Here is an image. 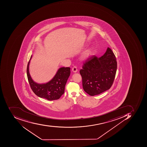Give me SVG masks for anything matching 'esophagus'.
<instances>
[{"instance_id": "obj_1", "label": "esophagus", "mask_w": 147, "mask_h": 147, "mask_svg": "<svg viewBox=\"0 0 147 147\" xmlns=\"http://www.w3.org/2000/svg\"><path fill=\"white\" fill-rule=\"evenodd\" d=\"M72 71L73 72H75V73L77 72V71H78V69H77V67L76 66H74V67H73V68H72Z\"/></svg>"}]
</instances>
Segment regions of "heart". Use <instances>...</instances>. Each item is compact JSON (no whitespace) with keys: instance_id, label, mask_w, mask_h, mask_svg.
Segmentation results:
<instances>
[{"instance_id":"b5f03b06","label":"heart","mask_w":147,"mask_h":147,"mask_svg":"<svg viewBox=\"0 0 147 147\" xmlns=\"http://www.w3.org/2000/svg\"><path fill=\"white\" fill-rule=\"evenodd\" d=\"M90 50H87L83 53V55H82V57L83 58H86L88 57L90 55Z\"/></svg>"}]
</instances>
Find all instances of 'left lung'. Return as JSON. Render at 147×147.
Instances as JSON below:
<instances>
[{
    "instance_id": "obj_1",
    "label": "left lung",
    "mask_w": 147,
    "mask_h": 147,
    "mask_svg": "<svg viewBox=\"0 0 147 147\" xmlns=\"http://www.w3.org/2000/svg\"><path fill=\"white\" fill-rule=\"evenodd\" d=\"M117 69L115 55L110 48L102 56L87 59L80 70L84 90L94 96L108 90L113 84Z\"/></svg>"
}]
</instances>
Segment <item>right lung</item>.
I'll list each match as a JSON object with an SVG mask.
<instances>
[{
	"mask_svg": "<svg viewBox=\"0 0 147 147\" xmlns=\"http://www.w3.org/2000/svg\"><path fill=\"white\" fill-rule=\"evenodd\" d=\"M31 58L32 56L27 65V76L33 92L40 98L49 101L59 99L64 93L66 84L71 73L70 67L59 68L54 77L49 81L45 84H38L33 80L29 72V65Z\"/></svg>",
	"mask_w": 147,
	"mask_h": 147,
	"instance_id": "right-lung-1",
	"label": "right lung"
}]
</instances>
